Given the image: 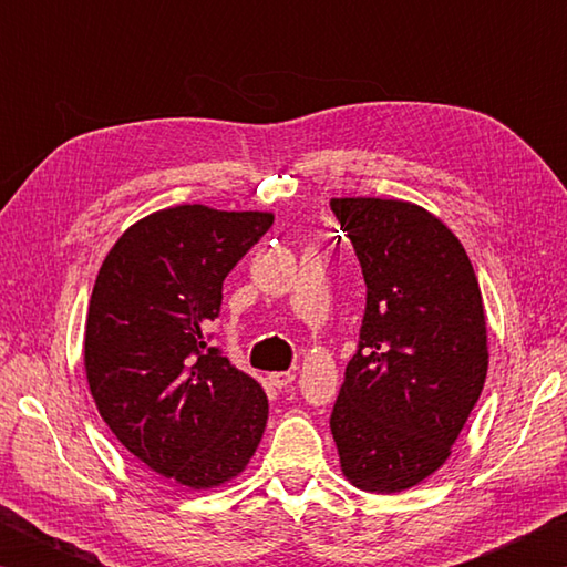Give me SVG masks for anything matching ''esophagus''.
<instances>
[{
	"label": "esophagus",
	"mask_w": 567,
	"mask_h": 567,
	"mask_svg": "<svg viewBox=\"0 0 567 567\" xmlns=\"http://www.w3.org/2000/svg\"><path fill=\"white\" fill-rule=\"evenodd\" d=\"M267 380H270V385H272V388H277V390H285V388H290L292 382H295V372H290V370L270 372V375H267Z\"/></svg>",
	"instance_id": "esophagus-1"
}]
</instances>
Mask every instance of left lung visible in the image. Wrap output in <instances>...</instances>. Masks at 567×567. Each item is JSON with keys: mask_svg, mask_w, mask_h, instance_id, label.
<instances>
[{"mask_svg": "<svg viewBox=\"0 0 567 567\" xmlns=\"http://www.w3.org/2000/svg\"><path fill=\"white\" fill-rule=\"evenodd\" d=\"M368 305L330 415L342 475L402 493L453 453L487 375L485 307L447 225L405 199L332 197Z\"/></svg>", "mask_w": 567, "mask_h": 567, "instance_id": "left-lung-1", "label": "left lung"}]
</instances>
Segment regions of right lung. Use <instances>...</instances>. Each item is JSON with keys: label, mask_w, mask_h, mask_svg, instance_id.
I'll list each match as a JSON object with an SVG mask.
<instances>
[{"label": "right lung", "mask_w": 567, "mask_h": 567, "mask_svg": "<svg viewBox=\"0 0 567 567\" xmlns=\"http://www.w3.org/2000/svg\"><path fill=\"white\" fill-rule=\"evenodd\" d=\"M272 213L157 209L122 233L94 280L84 372L114 437L189 491L235 480L267 425L260 382L207 348L223 282Z\"/></svg>", "instance_id": "1"}]
</instances>
